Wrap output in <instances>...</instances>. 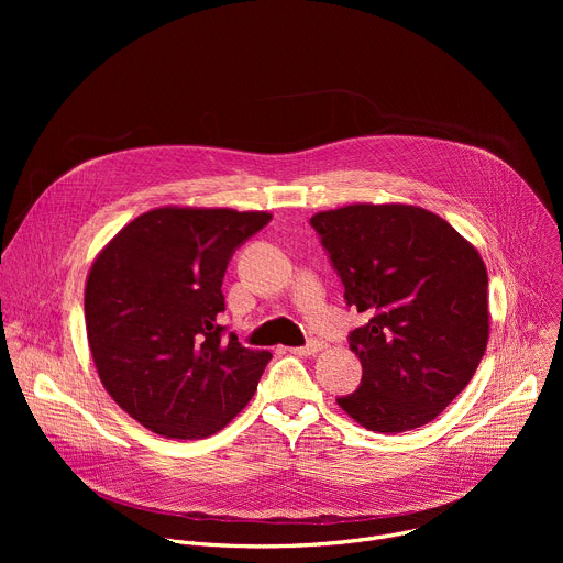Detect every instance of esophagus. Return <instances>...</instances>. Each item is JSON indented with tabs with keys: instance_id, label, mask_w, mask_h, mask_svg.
<instances>
[{
	"instance_id": "obj_1",
	"label": "esophagus",
	"mask_w": 563,
	"mask_h": 563,
	"mask_svg": "<svg viewBox=\"0 0 563 563\" xmlns=\"http://www.w3.org/2000/svg\"><path fill=\"white\" fill-rule=\"evenodd\" d=\"M320 347H323V343H320V341H307L302 347H291L289 352H291V354H298V356H311V354H316Z\"/></svg>"
}]
</instances>
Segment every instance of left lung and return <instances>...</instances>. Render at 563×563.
Instances as JSON below:
<instances>
[{"instance_id": "left-lung-1", "label": "left lung", "mask_w": 563, "mask_h": 563, "mask_svg": "<svg viewBox=\"0 0 563 563\" xmlns=\"http://www.w3.org/2000/svg\"><path fill=\"white\" fill-rule=\"evenodd\" d=\"M309 224L367 316L350 332L361 385L336 404L372 432H408L439 417L486 352L488 272L452 224L412 205H350Z\"/></svg>"}]
</instances>
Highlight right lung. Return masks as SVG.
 Wrapping results in <instances>:
<instances>
[{
  "label": "right lung",
  "instance_id": "obj_1",
  "mask_svg": "<svg viewBox=\"0 0 563 563\" xmlns=\"http://www.w3.org/2000/svg\"><path fill=\"white\" fill-rule=\"evenodd\" d=\"M263 211L163 207L129 222L91 267L87 334L100 380L137 423L205 439L243 410L272 361L218 325L233 252Z\"/></svg>",
  "mask_w": 563,
  "mask_h": 563
}]
</instances>
